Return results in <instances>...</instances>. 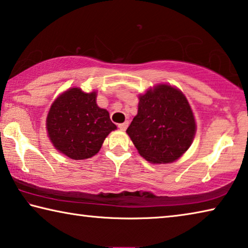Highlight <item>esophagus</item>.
Returning <instances> with one entry per match:
<instances>
[{"mask_svg":"<svg viewBox=\"0 0 248 248\" xmlns=\"http://www.w3.org/2000/svg\"><path fill=\"white\" fill-rule=\"evenodd\" d=\"M128 124H129V123L128 121H124V124H118V128L120 129V130H123V131H124L125 129H127V127H128Z\"/></svg>","mask_w":248,"mask_h":248,"instance_id":"34e87169","label":"esophagus"}]
</instances>
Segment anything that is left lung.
Wrapping results in <instances>:
<instances>
[{
  "instance_id": "8db88e82",
  "label": "left lung",
  "mask_w": 248,
  "mask_h": 248,
  "mask_svg": "<svg viewBox=\"0 0 248 248\" xmlns=\"http://www.w3.org/2000/svg\"><path fill=\"white\" fill-rule=\"evenodd\" d=\"M138 152L155 164L175 162L189 149L196 121L186 96L158 84L139 96L138 114L127 129Z\"/></svg>"
}]
</instances>
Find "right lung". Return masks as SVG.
Here are the masks:
<instances>
[{
    "instance_id": "add662e5",
    "label": "right lung",
    "mask_w": 248,
    "mask_h": 248,
    "mask_svg": "<svg viewBox=\"0 0 248 248\" xmlns=\"http://www.w3.org/2000/svg\"><path fill=\"white\" fill-rule=\"evenodd\" d=\"M96 92L84 93L72 87L52 103L46 127L59 152L72 159H85L98 153L109 133L117 129L109 112L96 104Z\"/></svg>"
}]
</instances>
